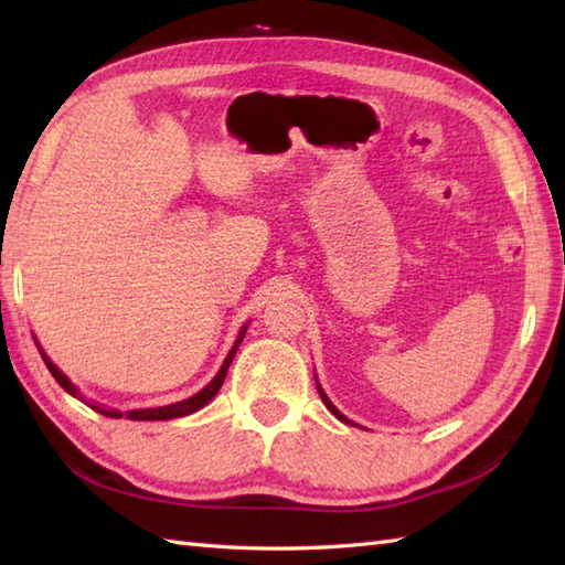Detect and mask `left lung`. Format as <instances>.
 <instances>
[{"label":"left lung","instance_id":"1","mask_svg":"<svg viewBox=\"0 0 565 565\" xmlns=\"http://www.w3.org/2000/svg\"><path fill=\"white\" fill-rule=\"evenodd\" d=\"M318 393H320V398H322V403H326V405H328V411H330V413H332L334 417H338V419H342V423H350V419H347V417H344V415H342V413L338 411V407H334V405L330 403V398H328V395H326V391H322L320 386H318ZM350 425H352V423H350Z\"/></svg>","mask_w":565,"mask_h":565}]
</instances>
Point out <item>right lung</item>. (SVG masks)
Wrapping results in <instances>:
<instances>
[{
    "mask_svg": "<svg viewBox=\"0 0 565 565\" xmlns=\"http://www.w3.org/2000/svg\"><path fill=\"white\" fill-rule=\"evenodd\" d=\"M245 330H247V328L239 330L237 340H235V344H233V350L227 352V356H225V362H223L221 371H218V374H215V379L209 383L206 388H201L196 395H191V398H186V401H179V403H172V405L148 407V411H128V413H126V417H128V419H172V417H184V415H191V413L201 411V407L206 405V403L213 398V395L221 391L223 381H225V374H227V366H231L233 356H235V352H237V347H239V342H243V338H245ZM39 352H41V356H43V362H45L47 371H51L53 379L60 383V386H63L70 395H77V398L82 401V395L77 393V388L72 386L70 379L63 374V371H60V369L51 362V359H47V356L43 354L41 347H39ZM84 403H87V401H84ZM87 405H89V407H94V411H97V413L106 415V417H124V413H121V411H109V407L97 405V403H87Z\"/></svg>",
    "mask_w": 565,
    "mask_h": 565,
    "instance_id": "add662e5",
    "label": "right lung"
}]
</instances>
